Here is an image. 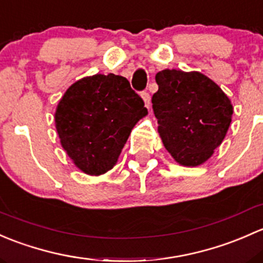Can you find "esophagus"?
Returning a JSON list of instances; mask_svg holds the SVG:
<instances>
[{"label": "esophagus", "mask_w": 263, "mask_h": 263, "mask_svg": "<svg viewBox=\"0 0 263 263\" xmlns=\"http://www.w3.org/2000/svg\"><path fill=\"white\" fill-rule=\"evenodd\" d=\"M142 99L143 101H144V105L147 109H151V96L148 92H143L142 93Z\"/></svg>", "instance_id": "esophagus-1"}]
</instances>
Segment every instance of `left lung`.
<instances>
[{"instance_id":"8db88e82","label":"left lung","mask_w":263,"mask_h":263,"mask_svg":"<svg viewBox=\"0 0 263 263\" xmlns=\"http://www.w3.org/2000/svg\"><path fill=\"white\" fill-rule=\"evenodd\" d=\"M152 97L164 148L183 167H197L223 143L233 105L224 91L202 73L164 69L156 74Z\"/></svg>"}]
</instances>
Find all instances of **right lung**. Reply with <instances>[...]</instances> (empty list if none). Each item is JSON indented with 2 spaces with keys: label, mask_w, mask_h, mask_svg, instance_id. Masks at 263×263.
<instances>
[{
  "label": "right lung",
  "mask_w": 263,
  "mask_h": 263,
  "mask_svg": "<svg viewBox=\"0 0 263 263\" xmlns=\"http://www.w3.org/2000/svg\"><path fill=\"white\" fill-rule=\"evenodd\" d=\"M147 115L125 77L97 73L69 86L57 105L54 123L73 164L100 176L114 168L133 128Z\"/></svg>",
  "instance_id": "obj_1"
}]
</instances>
